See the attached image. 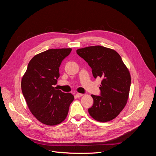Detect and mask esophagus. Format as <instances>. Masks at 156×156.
<instances>
[{"mask_svg": "<svg viewBox=\"0 0 156 156\" xmlns=\"http://www.w3.org/2000/svg\"><path fill=\"white\" fill-rule=\"evenodd\" d=\"M75 96H76V97H77V98H80V97H81V96H83V94L77 93V94H76V95H75Z\"/></svg>", "mask_w": 156, "mask_h": 156, "instance_id": "1", "label": "esophagus"}]
</instances>
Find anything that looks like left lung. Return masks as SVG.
Listing matches in <instances>:
<instances>
[{
    "label": "left lung",
    "mask_w": 156,
    "mask_h": 156,
    "mask_svg": "<svg viewBox=\"0 0 156 156\" xmlns=\"http://www.w3.org/2000/svg\"><path fill=\"white\" fill-rule=\"evenodd\" d=\"M92 68L94 77L102 79L100 96L91 95L93 105L88 112L94 119L105 122L114 119L122 111L128 99L131 76L116 51L97 45L77 50Z\"/></svg>",
    "instance_id": "obj_1"
}]
</instances>
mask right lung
<instances>
[{
  "label": "right lung",
  "instance_id": "right-lung-1",
  "mask_svg": "<svg viewBox=\"0 0 156 156\" xmlns=\"http://www.w3.org/2000/svg\"><path fill=\"white\" fill-rule=\"evenodd\" d=\"M72 49H49L36 55L28 64L21 81L23 95L32 114L41 123L57 125L66 118L74 96L54 87L62 61Z\"/></svg>",
  "mask_w": 156,
  "mask_h": 156
}]
</instances>
